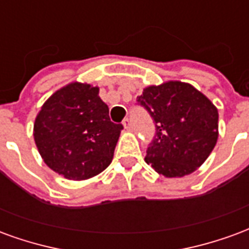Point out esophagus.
<instances>
[{"label":"esophagus","mask_w":249,"mask_h":249,"mask_svg":"<svg viewBox=\"0 0 249 249\" xmlns=\"http://www.w3.org/2000/svg\"><path fill=\"white\" fill-rule=\"evenodd\" d=\"M123 125H124L125 129L130 130V129H132V120H130V119H125L124 121H123Z\"/></svg>","instance_id":"1"}]
</instances>
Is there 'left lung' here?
Returning a JSON list of instances; mask_svg holds the SVG:
<instances>
[{
  "label": "left lung",
  "mask_w": 249,
  "mask_h": 249,
  "mask_svg": "<svg viewBox=\"0 0 249 249\" xmlns=\"http://www.w3.org/2000/svg\"><path fill=\"white\" fill-rule=\"evenodd\" d=\"M137 103L155 121L156 136L145 162L165 178H183L203 164L219 137V112L212 101L188 82L151 85Z\"/></svg>",
  "instance_id": "left-lung-1"
}]
</instances>
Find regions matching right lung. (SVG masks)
<instances>
[{
    "instance_id": "1",
    "label": "right lung",
    "mask_w": 249,
    "mask_h": 249,
    "mask_svg": "<svg viewBox=\"0 0 249 249\" xmlns=\"http://www.w3.org/2000/svg\"><path fill=\"white\" fill-rule=\"evenodd\" d=\"M98 87L71 82L46 100L33 128L42 160L68 180H87L109 167L123 129L109 119Z\"/></svg>"
}]
</instances>
